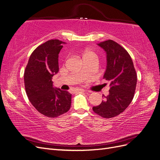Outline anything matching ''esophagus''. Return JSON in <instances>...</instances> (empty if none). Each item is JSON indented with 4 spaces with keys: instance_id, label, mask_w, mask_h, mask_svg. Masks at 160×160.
<instances>
[{
    "instance_id": "34e87169",
    "label": "esophagus",
    "mask_w": 160,
    "mask_h": 160,
    "mask_svg": "<svg viewBox=\"0 0 160 160\" xmlns=\"http://www.w3.org/2000/svg\"><path fill=\"white\" fill-rule=\"evenodd\" d=\"M87 91V90H85V89H76L75 91Z\"/></svg>"
}]
</instances>
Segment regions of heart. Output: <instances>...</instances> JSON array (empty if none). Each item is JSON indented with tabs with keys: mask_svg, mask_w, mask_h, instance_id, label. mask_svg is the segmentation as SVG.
Segmentation results:
<instances>
[{
	"mask_svg": "<svg viewBox=\"0 0 160 160\" xmlns=\"http://www.w3.org/2000/svg\"><path fill=\"white\" fill-rule=\"evenodd\" d=\"M86 56H91V57H95V58L96 57V55H95V53H94L93 52L90 51H86V52H85V54H84V55H83V57H86Z\"/></svg>",
	"mask_w": 160,
	"mask_h": 160,
	"instance_id": "1",
	"label": "heart"
}]
</instances>
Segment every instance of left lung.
<instances>
[{"mask_svg":"<svg viewBox=\"0 0 160 160\" xmlns=\"http://www.w3.org/2000/svg\"><path fill=\"white\" fill-rule=\"evenodd\" d=\"M106 53L103 79L109 82V95L100 105L93 108L95 113L104 118L117 116L132 102L137 84V75L132 58L118 43L108 40L98 44Z\"/></svg>","mask_w":160,"mask_h":160,"instance_id":"8db88e82","label":"left lung"}]
</instances>
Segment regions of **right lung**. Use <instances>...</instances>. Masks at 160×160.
<instances>
[{
  "label": "right lung",
  "mask_w": 160,
  "mask_h": 160,
  "mask_svg": "<svg viewBox=\"0 0 160 160\" xmlns=\"http://www.w3.org/2000/svg\"><path fill=\"white\" fill-rule=\"evenodd\" d=\"M66 42L49 40L32 52L24 74L26 93L38 112L57 118L68 111L71 94L53 86L52 77L59 71V53Z\"/></svg>",
  "instance_id": "1"
}]
</instances>
